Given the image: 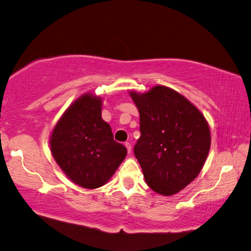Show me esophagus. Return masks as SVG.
<instances>
[{
  "label": "esophagus",
  "instance_id": "34e87169",
  "mask_svg": "<svg viewBox=\"0 0 251 251\" xmlns=\"http://www.w3.org/2000/svg\"><path fill=\"white\" fill-rule=\"evenodd\" d=\"M125 147L127 148V151H128V154H130V151H131V145H130V144H129L128 142L125 143Z\"/></svg>",
  "mask_w": 251,
  "mask_h": 251
}]
</instances>
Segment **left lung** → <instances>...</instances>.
Segmentation results:
<instances>
[{"label":"left lung","instance_id":"1","mask_svg":"<svg viewBox=\"0 0 251 251\" xmlns=\"http://www.w3.org/2000/svg\"><path fill=\"white\" fill-rule=\"evenodd\" d=\"M129 95L141 123L134 154L147 185L172 196L201 173L210 148L209 126L196 106L169 87L157 85Z\"/></svg>","mask_w":251,"mask_h":251}]
</instances>
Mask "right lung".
Wrapping results in <instances>:
<instances>
[{"label": "right lung", "instance_id": "1", "mask_svg": "<svg viewBox=\"0 0 251 251\" xmlns=\"http://www.w3.org/2000/svg\"><path fill=\"white\" fill-rule=\"evenodd\" d=\"M101 104L100 97L82 95L65 110L50 138L58 166L72 181L87 189L105 185L127 154L101 118Z\"/></svg>", "mask_w": 251, "mask_h": 251}]
</instances>
